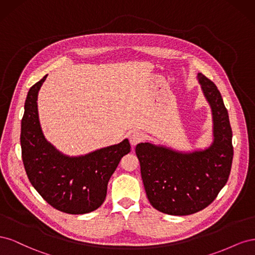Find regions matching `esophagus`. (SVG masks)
<instances>
[{
	"label": "esophagus",
	"mask_w": 255,
	"mask_h": 255,
	"mask_svg": "<svg viewBox=\"0 0 255 255\" xmlns=\"http://www.w3.org/2000/svg\"><path fill=\"white\" fill-rule=\"evenodd\" d=\"M128 139H129L130 144L136 145L142 140V134L139 132V130H133V132H130V134L128 136Z\"/></svg>",
	"instance_id": "34e87169"
}]
</instances>
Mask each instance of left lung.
I'll return each mask as SVG.
<instances>
[{
  "instance_id": "1",
  "label": "left lung",
  "mask_w": 255,
  "mask_h": 255,
  "mask_svg": "<svg viewBox=\"0 0 255 255\" xmlns=\"http://www.w3.org/2000/svg\"><path fill=\"white\" fill-rule=\"evenodd\" d=\"M197 79L212 110L211 145L183 152L140 142L135 149L146 197L154 208L168 215H190L210 205L228 182L232 166V128L222 97L205 75L198 73Z\"/></svg>"
}]
</instances>
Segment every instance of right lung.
<instances>
[{"label": "right lung", "instance_id": "add662e5", "mask_svg": "<svg viewBox=\"0 0 255 255\" xmlns=\"http://www.w3.org/2000/svg\"><path fill=\"white\" fill-rule=\"evenodd\" d=\"M47 76L27 92L20 137L23 165L30 184L51 206L67 214H87L104 202L107 184L130 145L126 138L80 156L58 151L45 139L38 115V92Z\"/></svg>", "mask_w": 255, "mask_h": 255}]
</instances>
